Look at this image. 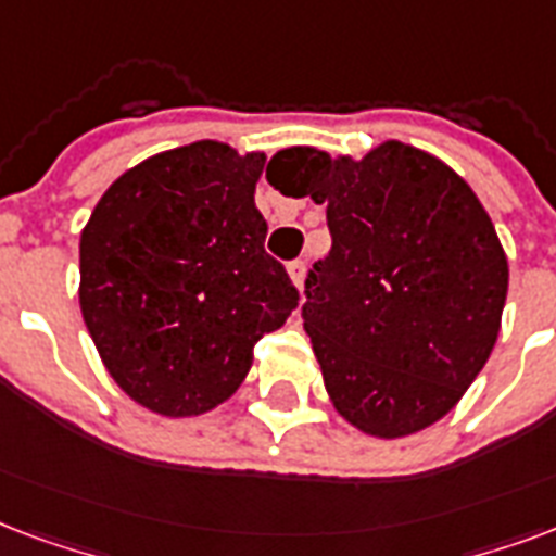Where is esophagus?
Segmentation results:
<instances>
[{
  "mask_svg": "<svg viewBox=\"0 0 556 556\" xmlns=\"http://www.w3.org/2000/svg\"><path fill=\"white\" fill-rule=\"evenodd\" d=\"M287 273H290L292 283L301 290V287H304V275H307V264H304V261H292V264L287 266Z\"/></svg>",
  "mask_w": 556,
  "mask_h": 556,
  "instance_id": "1",
  "label": "esophagus"
}]
</instances>
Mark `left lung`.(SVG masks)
<instances>
[{"label": "left lung", "instance_id": "1", "mask_svg": "<svg viewBox=\"0 0 556 556\" xmlns=\"http://www.w3.org/2000/svg\"><path fill=\"white\" fill-rule=\"evenodd\" d=\"M275 159L292 197L327 205L333 247L301 316L333 406L374 438L432 426L496 345L507 257L493 219L453 167L403 141L359 162L313 148Z\"/></svg>", "mask_w": 556, "mask_h": 556}]
</instances>
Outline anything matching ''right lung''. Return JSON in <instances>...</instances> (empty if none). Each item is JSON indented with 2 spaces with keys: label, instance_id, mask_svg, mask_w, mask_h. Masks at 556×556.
Wrapping results in <instances>:
<instances>
[{
  "label": "right lung",
  "instance_id": "right-lung-1",
  "mask_svg": "<svg viewBox=\"0 0 556 556\" xmlns=\"http://www.w3.org/2000/svg\"><path fill=\"white\" fill-rule=\"evenodd\" d=\"M264 153L193 141L115 179L80 231V313L139 406L191 417L247 380L257 339L299 307L255 208Z\"/></svg>",
  "mask_w": 556,
  "mask_h": 556
}]
</instances>
